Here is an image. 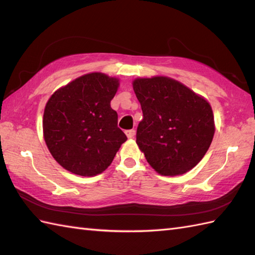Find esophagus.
Masks as SVG:
<instances>
[{"instance_id":"obj_1","label":"esophagus","mask_w":255,"mask_h":255,"mask_svg":"<svg viewBox=\"0 0 255 255\" xmlns=\"http://www.w3.org/2000/svg\"><path fill=\"white\" fill-rule=\"evenodd\" d=\"M126 134L129 139H131L134 137V134H136V130H134V129H130V130L126 131Z\"/></svg>"}]
</instances>
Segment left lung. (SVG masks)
Listing matches in <instances>:
<instances>
[{"instance_id":"8db88e82","label":"left lung","mask_w":255,"mask_h":255,"mask_svg":"<svg viewBox=\"0 0 255 255\" xmlns=\"http://www.w3.org/2000/svg\"><path fill=\"white\" fill-rule=\"evenodd\" d=\"M133 91L143 114L137 128V143L148 163L162 175L192 170L214 138L209 103L164 77L134 80Z\"/></svg>"}]
</instances>
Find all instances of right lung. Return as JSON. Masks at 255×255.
I'll use <instances>...</instances> for the list:
<instances>
[{
	"label": "right lung",
	"instance_id": "add662e5",
	"mask_svg": "<svg viewBox=\"0 0 255 255\" xmlns=\"http://www.w3.org/2000/svg\"><path fill=\"white\" fill-rule=\"evenodd\" d=\"M118 84L105 74H85L48 101L42 121L45 141L66 170L82 176L100 174L127 140L111 107Z\"/></svg>",
	"mask_w": 255,
	"mask_h": 255
}]
</instances>
